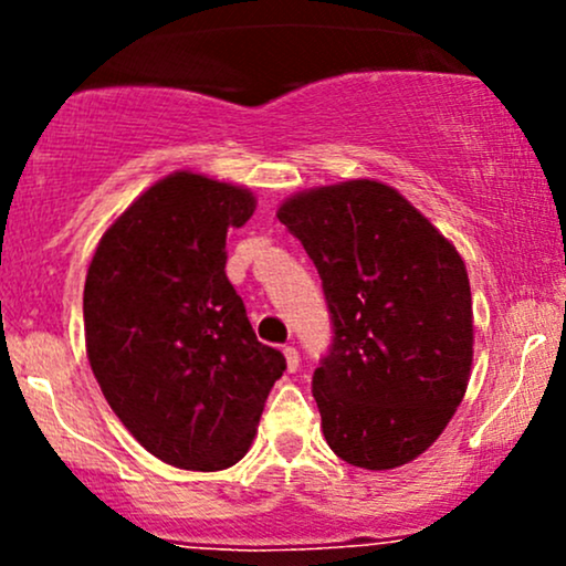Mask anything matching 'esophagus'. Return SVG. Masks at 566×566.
<instances>
[{"label": "esophagus", "instance_id": "esophagus-1", "mask_svg": "<svg viewBox=\"0 0 566 566\" xmlns=\"http://www.w3.org/2000/svg\"><path fill=\"white\" fill-rule=\"evenodd\" d=\"M284 361H287L290 373H295L297 365H301V354H297L295 346H284Z\"/></svg>", "mask_w": 566, "mask_h": 566}]
</instances>
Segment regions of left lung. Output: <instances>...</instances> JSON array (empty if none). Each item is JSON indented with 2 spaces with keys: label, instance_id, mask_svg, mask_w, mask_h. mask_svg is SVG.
I'll return each instance as SVG.
<instances>
[{
  "label": "left lung",
  "instance_id": "left-lung-1",
  "mask_svg": "<svg viewBox=\"0 0 566 566\" xmlns=\"http://www.w3.org/2000/svg\"><path fill=\"white\" fill-rule=\"evenodd\" d=\"M276 218L319 271L333 343L311 391L337 458L367 471L426 452L463 401L473 359L463 258L378 180L297 193Z\"/></svg>",
  "mask_w": 566,
  "mask_h": 566
}]
</instances>
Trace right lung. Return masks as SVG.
<instances>
[{"mask_svg":"<svg viewBox=\"0 0 566 566\" xmlns=\"http://www.w3.org/2000/svg\"><path fill=\"white\" fill-rule=\"evenodd\" d=\"M252 212L247 188L175 172L103 233L84 282V340L103 396L178 469L242 460L287 369L226 276V233Z\"/></svg>","mask_w":566,"mask_h":566,"instance_id":"1","label":"right lung"}]
</instances>
